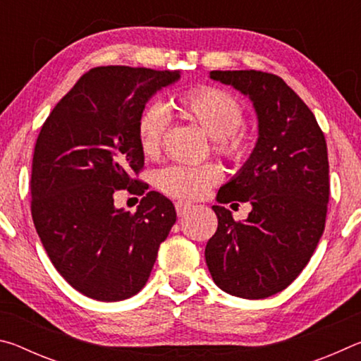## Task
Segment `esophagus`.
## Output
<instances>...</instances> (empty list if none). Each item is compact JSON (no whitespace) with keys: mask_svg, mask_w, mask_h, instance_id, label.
Instances as JSON below:
<instances>
[{"mask_svg":"<svg viewBox=\"0 0 361 361\" xmlns=\"http://www.w3.org/2000/svg\"><path fill=\"white\" fill-rule=\"evenodd\" d=\"M175 209H176V213H178V216H183V215H186V213L192 209V204L178 200V202H175Z\"/></svg>","mask_w":361,"mask_h":361,"instance_id":"obj_1","label":"esophagus"}]
</instances>
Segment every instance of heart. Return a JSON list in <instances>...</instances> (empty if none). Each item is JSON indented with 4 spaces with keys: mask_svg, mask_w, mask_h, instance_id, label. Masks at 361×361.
Listing matches in <instances>:
<instances>
[{
    "mask_svg": "<svg viewBox=\"0 0 361 361\" xmlns=\"http://www.w3.org/2000/svg\"><path fill=\"white\" fill-rule=\"evenodd\" d=\"M173 105L188 121L209 133L216 154L237 164L250 156L253 138L252 133L240 126L243 108L234 95L213 85H200L180 94ZM167 126V111L159 103L148 105L140 113L137 122L138 143L148 157L159 154ZM221 178V169L215 164L170 166L159 172L157 186L170 197L194 200L204 197Z\"/></svg>",
    "mask_w": 361,
    "mask_h": 361,
    "instance_id": "b5f03b06",
    "label": "heart"
}]
</instances>
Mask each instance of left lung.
Returning <instances> with one entry per match:
<instances>
[{
	"label": "left lung",
	"mask_w": 361,
	"mask_h": 361,
	"mask_svg": "<svg viewBox=\"0 0 361 361\" xmlns=\"http://www.w3.org/2000/svg\"><path fill=\"white\" fill-rule=\"evenodd\" d=\"M248 95L258 116V142L245 166L218 191L215 235L205 261L213 282L243 299L285 290L307 266L325 231L329 166L314 113L282 78L256 70L210 71ZM250 202L245 222L222 207Z\"/></svg>",
	"instance_id": "left-lung-1"
}]
</instances>
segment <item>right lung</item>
Returning <instances> with one entry per match:
<instances>
[{"label": "right lung", "mask_w": 361, "mask_h": 361, "mask_svg": "<svg viewBox=\"0 0 361 361\" xmlns=\"http://www.w3.org/2000/svg\"><path fill=\"white\" fill-rule=\"evenodd\" d=\"M180 71L97 66L49 114L36 140L32 216L54 267L97 301H122L143 288L159 245L176 221L173 204L133 178L145 166L140 113ZM119 188L145 194L135 214L116 209Z\"/></svg>", "instance_id": "obj_1"}]
</instances>
